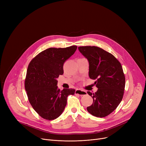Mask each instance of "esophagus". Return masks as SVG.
I'll use <instances>...</instances> for the list:
<instances>
[{
  "label": "esophagus",
  "instance_id": "obj_1",
  "mask_svg": "<svg viewBox=\"0 0 146 146\" xmlns=\"http://www.w3.org/2000/svg\"><path fill=\"white\" fill-rule=\"evenodd\" d=\"M75 94H78L80 96H83V95H85L86 94V92L82 90H80V89H77V90H76V91H75Z\"/></svg>",
  "mask_w": 146,
  "mask_h": 146
}]
</instances>
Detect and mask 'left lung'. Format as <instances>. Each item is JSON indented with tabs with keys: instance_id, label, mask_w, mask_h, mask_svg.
Segmentation results:
<instances>
[{
	"instance_id": "1",
	"label": "left lung",
	"mask_w": 146,
	"mask_h": 146,
	"mask_svg": "<svg viewBox=\"0 0 146 146\" xmlns=\"http://www.w3.org/2000/svg\"><path fill=\"white\" fill-rule=\"evenodd\" d=\"M88 60L89 76L95 80L96 92L88 94L94 99L88 111L96 117H105L112 113L123 98L125 78L119 61L112 54L95 46L78 47Z\"/></svg>"
}]
</instances>
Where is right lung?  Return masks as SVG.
Instances as JSON below:
<instances>
[{"label": "right lung", "mask_w": 146, "mask_h": 146, "mask_svg": "<svg viewBox=\"0 0 146 146\" xmlns=\"http://www.w3.org/2000/svg\"><path fill=\"white\" fill-rule=\"evenodd\" d=\"M77 47L49 48L38 54L28 65L25 88L29 103L44 119L58 118L65 108L68 96L75 93L73 89L60 90L57 79L63 74L64 62Z\"/></svg>", "instance_id": "1"}]
</instances>
